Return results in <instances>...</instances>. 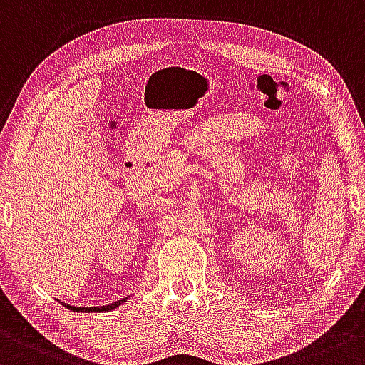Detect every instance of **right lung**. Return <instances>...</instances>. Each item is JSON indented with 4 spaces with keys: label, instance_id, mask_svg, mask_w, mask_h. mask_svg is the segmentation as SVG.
I'll use <instances>...</instances> for the list:
<instances>
[{
    "label": "right lung",
    "instance_id": "obj_1",
    "mask_svg": "<svg viewBox=\"0 0 365 365\" xmlns=\"http://www.w3.org/2000/svg\"><path fill=\"white\" fill-rule=\"evenodd\" d=\"M122 302H125V298L124 300H117V302H113L112 305H105V307H89V309H86V307H71V305H65L67 307V309H71V310H77V312H108V310H112V309H115V307H118L122 304Z\"/></svg>",
    "mask_w": 365,
    "mask_h": 365
}]
</instances>
